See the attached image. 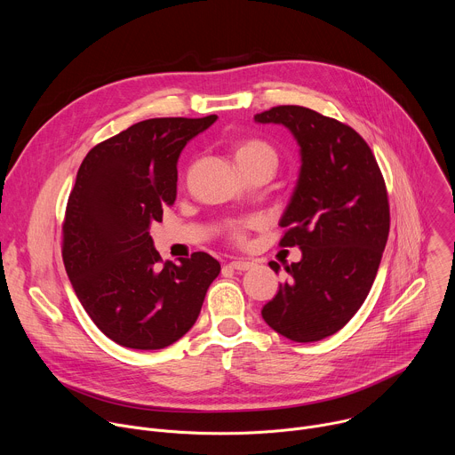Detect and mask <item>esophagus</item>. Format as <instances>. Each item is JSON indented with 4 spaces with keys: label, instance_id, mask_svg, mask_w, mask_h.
<instances>
[{
    "label": "esophagus",
    "instance_id": "esophagus-1",
    "mask_svg": "<svg viewBox=\"0 0 455 455\" xmlns=\"http://www.w3.org/2000/svg\"><path fill=\"white\" fill-rule=\"evenodd\" d=\"M228 267L232 268V270H239V272H246V270H250L251 267H253V263H250V261H246V259H234V261H230L228 263Z\"/></svg>",
    "mask_w": 455,
    "mask_h": 455
}]
</instances>
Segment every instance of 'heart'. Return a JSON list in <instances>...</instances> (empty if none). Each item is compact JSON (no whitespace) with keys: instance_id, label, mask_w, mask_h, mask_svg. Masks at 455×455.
<instances>
[{"instance_id":"heart-1","label":"heart","mask_w":455,"mask_h":455,"mask_svg":"<svg viewBox=\"0 0 455 455\" xmlns=\"http://www.w3.org/2000/svg\"><path fill=\"white\" fill-rule=\"evenodd\" d=\"M234 156H235L237 165H243V164H248V162H257V160H265V162H270L274 165L277 164V155H275L274 148L270 144H267L265 140H259V139L241 140L235 146ZM232 237L237 239V241H241L244 237L241 225L232 228Z\"/></svg>"}]
</instances>
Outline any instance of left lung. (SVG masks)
I'll use <instances>...</instances> for the list:
<instances>
[{
  "label": "left lung",
  "instance_id": "1",
  "mask_svg": "<svg viewBox=\"0 0 455 455\" xmlns=\"http://www.w3.org/2000/svg\"><path fill=\"white\" fill-rule=\"evenodd\" d=\"M281 124L299 144L300 171L279 221L283 246L302 259L267 302L268 326L293 342L335 335L363 304L388 237L387 188L376 158L353 127L302 106H277L253 116ZM279 274L281 267L270 263Z\"/></svg>",
  "mask_w": 455,
  "mask_h": 455
}]
</instances>
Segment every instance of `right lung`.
I'll use <instances>...</instances> for the list:
<instances>
[{"label":"right lung","mask_w":455,"mask_h":455,"mask_svg":"<svg viewBox=\"0 0 455 455\" xmlns=\"http://www.w3.org/2000/svg\"><path fill=\"white\" fill-rule=\"evenodd\" d=\"M149 118L83 160L62 225V261L95 326L129 349H164L196 322L221 267L205 251L165 261L149 234L176 200L178 158L216 122Z\"/></svg>","instance_id":"add662e5"}]
</instances>
